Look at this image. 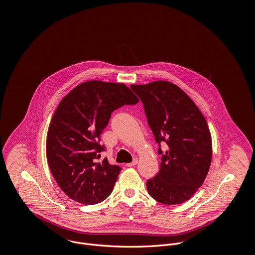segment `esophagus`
Listing matches in <instances>:
<instances>
[{
  "label": "esophagus",
  "mask_w": 255,
  "mask_h": 255,
  "mask_svg": "<svg viewBox=\"0 0 255 255\" xmlns=\"http://www.w3.org/2000/svg\"><path fill=\"white\" fill-rule=\"evenodd\" d=\"M137 162H138V160H137V158H135V159H134L132 162H130V163H127V164H126V166H127V167H132V166H135V165L137 164Z\"/></svg>",
  "instance_id": "esophagus-1"
}]
</instances>
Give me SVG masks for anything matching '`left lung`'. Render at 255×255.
<instances>
[{
  "label": "left lung",
  "mask_w": 255,
  "mask_h": 255,
  "mask_svg": "<svg viewBox=\"0 0 255 255\" xmlns=\"http://www.w3.org/2000/svg\"><path fill=\"white\" fill-rule=\"evenodd\" d=\"M141 99L156 142H166L160 171L147 180L148 193L156 201L175 205L189 200L203 184L212 158L207 122L192 99L177 85L155 81L131 85Z\"/></svg>",
  "instance_id": "obj_1"
}]
</instances>
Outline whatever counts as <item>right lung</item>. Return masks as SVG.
I'll use <instances>...</instances> for the list:
<instances>
[{"label":"right lung","mask_w":255,"mask_h":255,"mask_svg":"<svg viewBox=\"0 0 255 255\" xmlns=\"http://www.w3.org/2000/svg\"><path fill=\"white\" fill-rule=\"evenodd\" d=\"M139 99L122 83L84 82L59 103L49 126L46 142L51 173L62 191L76 202L92 205L112 192L121 168L107 158L98 162L101 133L111 113Z\"/></svg>","instance_id":"obj_1"}]
</instances>
